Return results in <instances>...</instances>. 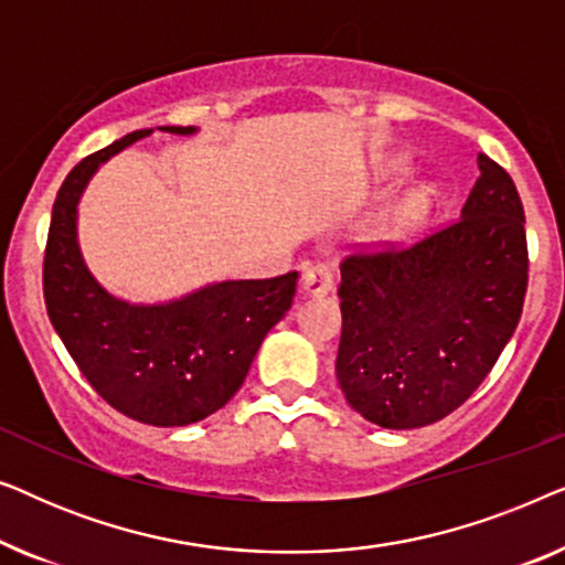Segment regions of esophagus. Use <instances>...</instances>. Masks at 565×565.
Listing matches in <instances>:
<instances>
[{"instance_id": "esophagus-1", "label": "esophagus", "mask_w": 565, "mask_h": 565, "mask_svg": "<svg viewBox=\"0 0 565 565\" xmlns=\"http://www.w3.org/2000/svg\"><path fill=\"white\" fill-rule=\"evenodd\" d=\"M334 290V269L329 265H311L303 273V292L308 296H323V292Z\"/></svg>"}]
</instances>
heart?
Wrapping results in <instances>:
<instances>
[{
	"mask_svg": "<svg viewBox=\"0 0 565 565\" xmlns=\"http://www.w3.org/2000/svg\"><path fill=\"white\" fill-rule=\"evenodd\" d=\"M401 172H404V167L401 164H388V174H401ZM429 195L431 190L422 188V190L406 192L404 198H398L396 205H393L391 211L385 213V218L377 223L373 234L377 242H385V244L404 242V238L416 228V223L422 221L424 211H427Z\"/></svg>",
	"mask_w": 565,
	"mask_h": 565,
	"instance_id": "obj_1",
	"label": "heart"
}]
</instances>
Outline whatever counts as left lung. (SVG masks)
Here are the masks:
<instances>
[{"label": "left lung", "mask_w": 565, "mask_h": 565, "mask_svg": "<svg viewBox=\"0 0 565 565\" xmlns=\"http://www.w3.org/2000/svg\"><path fill=\"white\" fill-rule=\"evenodd\" d=\"M458 221L342 262L337 381L383 429H416L466 404L497 365L527 292L524 207L512 177L478 153Z\"/></svg>", "instance_id": "8db88e82"}]
</instances>
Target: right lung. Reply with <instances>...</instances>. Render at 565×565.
I'll return each instance as SVG.
<instances>
[{
	"label": "right lung",
	"mask_w": 565,
	"mask_h": 565,
	"mask_svg": "<svg viewBox=\"0 0 565 565\" xmlns=\"http://www.w3.org/2000/svg\"><path fill=\"white\" fill-rule=\"evenodd\" d=\"M161 130L190 136L198 128ZM151 134L134 130L68 172L51 213L43 296L61 342L107 404L141 424L184 427L218 412L242 388L262 339L292 306L298 273L213 282L159 306L110 296L82 259L76 205L99 164Z\"/></svg>",
	"instance_id": "1"
}]
</instances>
